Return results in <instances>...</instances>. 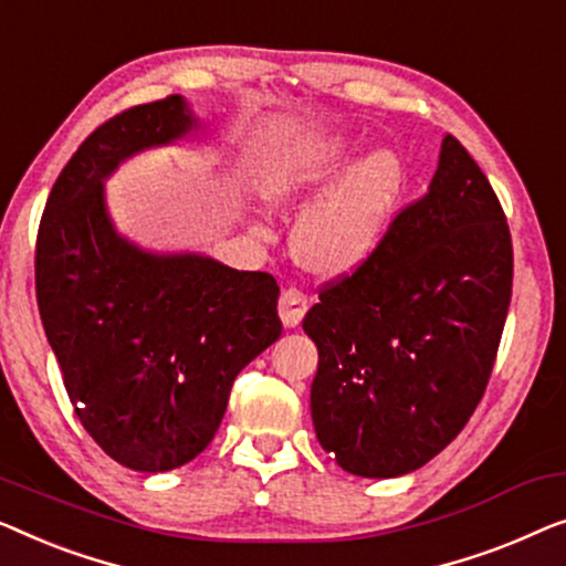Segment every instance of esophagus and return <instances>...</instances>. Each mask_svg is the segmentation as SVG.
Wrapping results in <instances>:
<instances>
[{
  "label": "esophagus",
  "mask_w": 566,
  "mask_h": 566,
  "mask_svg": "<svg viewBox=\"0 0 566 566\" xmlns=\"http://www.w3.org/2000/svg\"><path fill=\"white\" fill-rule=\"evenodd\" d=\"M310 307L307 302V294L300 292L297 286H290V290L282 292L280 297V317L282 323L286 325V328H297V325L302 323V317H305Z\"/></svg>",
  "instance_id": "34e87169"
}]
</instances>
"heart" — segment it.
Returning a JSON list of instances; mask_svg holds the SVG:
<instances>
[{"label": "heart", "instance_id": "obj_1", "mask_svg": "<svg viewBox=\"0 0 566 566\" xmlns=\"http://www.w3.org/2000/svg\"><path fill=\"white\" fill-rule=\"evenodd\" d=\"M344 161L340 143H317L282 164L269 181V197L280 205L307 200ZM405 187L395 154L377 150L354 166L294 228V256L317 274H346L369 259L385 233Z\"/></svg>", "mask_w": 566, "mask_h": 566}]
</instances>
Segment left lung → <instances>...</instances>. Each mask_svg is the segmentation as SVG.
<instances>
[{
    "label": "left lung",
    "instance_id": "left-lung-1",
    "mask_svg": "<svg viewBox=\"0 0 566 566\" xmlns=\"http://www.w3.org/2000/svg\"><path fill=\"white\" fill-rule=\"evenodd\" d=\"M511 294L503 205L446 135L428 192L302 321L317 346L315 433L338 467L400 476L457 439L488 389Z\"/></svg>",
    "mask_w": 566,
    "mask_h": 566
}]
</instances>
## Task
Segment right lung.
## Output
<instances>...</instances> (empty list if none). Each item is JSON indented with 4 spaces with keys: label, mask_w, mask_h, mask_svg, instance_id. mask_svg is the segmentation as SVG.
<instances>
[{
    "label": "right lung",
    "mask_w": 566,
    "mask_h": 566,
    "mask_svg": "<svg viewBox=\"0 0 566 566\" xmlns=\"http://www.w3.org/2000/svg\"><path fill=\"white\" fill-rule=\"evenodd\" d=\"M195 123L179 94L109 117L63 166L38 228V310L63 387L86 433L135 472L202 453L238 371L282 336L272 274L146 253L107 218L115 166Z\"/></svg>",
    "instance_id": "obj_1"
}]
</instances>
